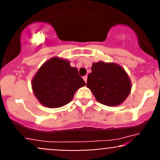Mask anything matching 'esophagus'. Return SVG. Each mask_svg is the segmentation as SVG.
<instances>
[{"label": "esophagus", "instance_id": "obj_1", "mask_svg": "<svg viewBox=\"0 0 160 160\" xmlns=\"http://www.w3.org/2000/svg\"><path fill=\"white\" fill-rule=\"evenodd\" d=\"M83 80H84V81L87 83V81H88V77H87V76H84V77H83Z\"/></svg>", "mask_w": 160, "mask_h": 160}]
</instances>
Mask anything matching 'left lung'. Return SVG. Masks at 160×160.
Returning <instances> with one entry per match:
<instances>
[{"label": "left lung", "instance_id": "obj_1", "mask_svg": "<svg viewBox=\"0 0 160 160\" xmlns=\"http://www.w3.org/2000/svg\"><path fill=\"white\" fill-rule=\"evenodd\" d=\"M87 87L98 102L107 106L122 104L129 95L132 84L125 70L113 62H93Z\"/></svg>", "mask_w": 160, "mask_h": 160}]
</instances>
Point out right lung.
Masks as SVG:
<instances>
[{
  "mask_svg": "<svg viewBox=\"0 0 160 160\" xmlns=\"http://www.w3.org/2000/svg\"><path fill=\"white\" fill-rule=\"evenodd\" d=\"M86 85L76 67L62 58L46 61L32 79L34 94L45 107L56 108L72 101L79 88Z\"/></svg>",
  "mask_w": 160,
  "mask_h": 160,
  "instance_id": "add662e5",
  "label": "right lung"
}]
</instances>
